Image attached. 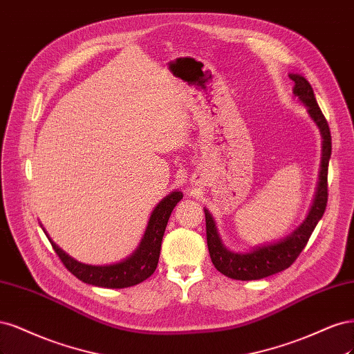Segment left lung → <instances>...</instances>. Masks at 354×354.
I'll use <instances>...</instances> for the list:
<instances>
[{
  "instance_id": "1",
  "label": "left lung",
  "mask_w": 354,
  "mask_h": 354,
  "mask_svg": "<svg viewBox=\"0 0 354 354\" xmlns=\"http://www.w3.org/2000/svg\"><path fill=\"white\" fill-rule=\"evenodd\" d=\"M294 81V94L300 98L303 104H306L309 110L310 118L316 122V124L321 129L324 145H322V166H321V179H319V187L315 197V203L312 210L307 216L303 225L297 231L287 236L285 239L275 244L259 247L253 250L252 253H232L226 250L221 241V238L216 231V225L212 218V214L204 210L206 213V234H207V247L210 259L213 261L214 268L218 269L225 277L239 279V281H253L261 279L285 270L290 268L303 248L307 245V241L316 227L317 222L321 221L324 212L326 209L328 203V165L330 157V131L329 124L324 116L321 107L317 106V101L313 93V88L310 86L309 81L300 75H290Z\"/></svg>"
}]
</instances>
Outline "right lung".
I'll return each mask as SVG.
<instances>
[{"label":"right lung","instance_id":"right-lung-1","mask_svg":"<svg viewBox=\"0 0 354 354\" xmlns=\"http://www.w3.org/2000/svg\"><path fill=\"white\" fill-rule=\"evenodd\" d=\"M180 198L182 192L175 191L172 194H169V196L158 204L151 214L150 222H148V227L140 248L136 250L131 257L116 265L91 266L79 263V261L73 260L72 257L67 256L63 250L57 247L50 238L48 239L54 248V252L59 256L66 269L82 282L102 288L132 287V285H136L145 281L147 278H150L154 273L158 263V257H160L162 239L165 235L169 216L172 213L178 201H180Z\"/></svg>","mask_w":354,"mask_h":354}]
</instances>
